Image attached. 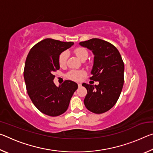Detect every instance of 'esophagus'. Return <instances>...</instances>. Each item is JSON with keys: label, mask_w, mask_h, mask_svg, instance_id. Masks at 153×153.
<instances>
[{"label": "esophagus", "mask_w": 153, "mask_h": 153, "mask_svg": "<svg viewBox=\"0 0 153 153\" xmlns=\"http://www.w3.org/2000/svg\"><path fill=\"white\" fill-rule=\"evenodd\" d=\"M77 85H78V87H79V88L82 86V84H78Z\"/></svg>", "instance_id": "1"}]
</instances>
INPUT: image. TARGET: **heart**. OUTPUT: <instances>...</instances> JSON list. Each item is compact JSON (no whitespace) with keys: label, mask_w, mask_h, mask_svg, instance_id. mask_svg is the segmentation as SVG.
<instances>
[{"label":"heart","mask_w":153,"mask_h":153,"mask_svg":"<svg viewBox=\"0 0 153 153\" xmlns=\"http://www.w3.org/2000/svg\"><path fill=\"white\" fill-rule=\"evenodd\" d=\"M74 53L79 59L81 61L86 60L88 56V53L86 49L82 47H78L74 50ZM67 58H68V53L67 51H64L61 53L59 56V63L61 67H63L66 65ZM85 73L83 71H76L71 70L67 74V77L69 79L73 80H79L82 76H84Z\"/></svg>","instance_id":"1"}]
</instances>
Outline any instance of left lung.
<instances>
[{"label": "left lung", "instance_id": "left-lung-1", "mask_svg": "<svg viewBox=\"0 0 153 153\" xmlns=\"http://www.w3.org/2000/svg\"><path fill=\"white\" fill-rule=\"evenodd\" d=\"M94 55L90 79L98 85L82 84L87 90L84 105L90 111L100 114L111 109L121 94L124 82V63L120 52L111 43L92 38L79 43Z\"/></svg>", "mask_w": 153, "mask_h": 153}]
</instances>
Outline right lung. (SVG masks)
<instances>
[{"instance_id": "obj_1", "label": "right lung", "mask_w": 153, "mask_h": 153, "mask_svg": "<svg viewBox=\"0 0 153 153\" xmlns=\"http://www.w3.org/2000/svg\"><path fill=\"white\" fill-rule=\"evenodd\" d=\"M72 42L46 38L31 48L24 68L25 86L30 99L42 113L52 117L65 112L77 84L65 80L56 86L53 72L60 68L59 56L74 45Z\"/></svg>"}]
</instances>
